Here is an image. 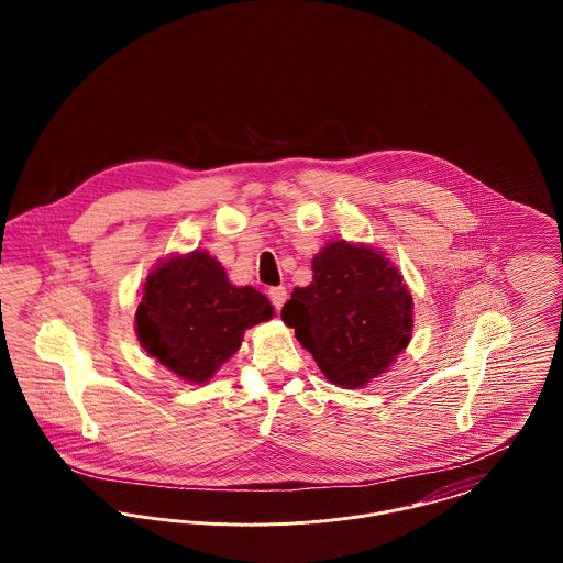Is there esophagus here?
<instances>
[{
    "label": "esophagus",
    "instance_id": "1",
    "mask_svg": "<svg viewBox=\"0 0 563 563\" xmlns=\"http://www.w3.org/2000/svg\"><path fill=\"white\" fill-rule=\"evenodd\" d=\"M268 297H271V303L275 306V310H282V306L288 299V292L284 286H275V288H268Z\"/></svg>",
    "mask_w": 563,
    "mask_h": 563
}]
</instances>
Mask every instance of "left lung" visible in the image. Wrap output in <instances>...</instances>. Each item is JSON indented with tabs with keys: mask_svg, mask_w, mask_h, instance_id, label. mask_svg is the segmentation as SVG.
<instances>
[{
	"mask_svg": "<svg viewBox=\"0 0 563 563\" xmlns=\"http://www.w3.org/2000/svg\"><path fill=\"white\" fill-rule=\"evenodd\" d=\"M312 284L295 288L282 321L340 388H362L405 351L413 303L399 268L368 244L335 241L312 260Z\"/></svg>",
	"mask_w": 563,
	"mask_h": 563,
	"instance_id": "left-lung-1",
	"label": "left lung"
}]
</instances>
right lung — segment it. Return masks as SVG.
Segmentation results:
<instances>
[{
    "instance_id": "right-lung-1",
    "label": "right lung",
    "mask_w": 563,
    "mask_h": 563,
    "mask_svg": "<svg viewBox=\"0 0 563 563\" xmlns=\"http://www.w3.org/2000/svg\"><path fill=\"white\" fill-rule=\"evenodd\" d=\"M271 301L230 284L208 251L173 255L145 279L136 310L143 349L190 384H206L241 349L244 329L273 319Z\"/></svg>"
}]
</instances>
